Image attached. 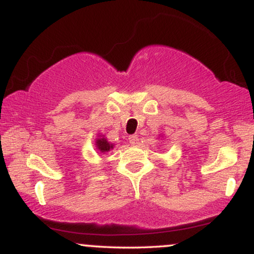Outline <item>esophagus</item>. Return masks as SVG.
Listing matches in <instances>:
<instances>
[{"label":"esophagus","instance_id":"34e87169","mask_svg":"<svg viewBox=\"0 0 254 254\" xmlns=\"http://www.w3.org/2000/svg\"><path fill=\"white\" fill-rule=\"evenodd\" d=\"M129 142H130V144L136 145L137 143H138V136H137V135L129 136Z\"/></svg>","mask_w":254,"mask_h":254}]
</instances>
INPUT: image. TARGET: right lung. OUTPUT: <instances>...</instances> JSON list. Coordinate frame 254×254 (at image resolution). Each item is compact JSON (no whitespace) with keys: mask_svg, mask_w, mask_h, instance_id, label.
Listing matches in <instances>:
<instances>
[{"mask_svg":"<svg viewBox=\"0 0 254 254\" xmlns=\"http://www.w3.org/2000/svg\"><path fill=\"white\" fill-rule=\"evenodd\" d=\"M95 148H97L99 154H105L115 148V143H111L107 141V138L104 135H98V138L95 139Z\"/></svg>","mask_w":254,"mask_h":254,"instance_id":"1","label":"right lung"}]
</instances>
